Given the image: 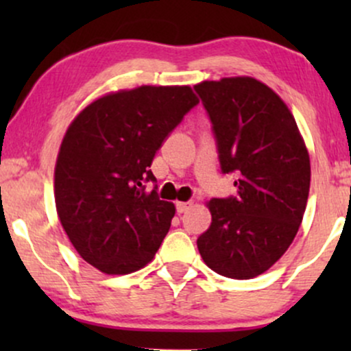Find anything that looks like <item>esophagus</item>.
Here are the masks:
<instances>
[{"mask_svg": "<svg viewBox=\"0 0 351 351\" xmlns=\"http://www.w3.org/2000/svg\"><path fill=\"white\" fill-rule=\"evenodd\" d=\"M191 208V203H189V201H186V203H184V201H178V203H176V211L180 213H186L188 209Z\"/></svg>", "mask_w": 351, "mask_h": 351, "instance_id": "1", "label": "esophagus"}]
</instances>
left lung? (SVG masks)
Wrapping results in <instances>:
<instances>
[{
	"label": "left lung",
	"mask_w": 351,
	"mask_h": 351,
	"mask_svg": "<svg viewBox=\"0 0 351 351\" xmlns=\"http://www.w3.org/2000/svg\"><path fill=\"white\" fill-rule=\"evenodd\" d=\"M236 196L213 198V221L196 241L203 261L231 279H252L280 259L307 206L310 160L295 119L272 88L252 77L195 86Z\"/></svg>",
	"instance_id": "1"
}]
</instances>
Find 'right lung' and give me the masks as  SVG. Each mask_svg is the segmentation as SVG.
I'll use <instances>...</instances> for the list:
<instances>
[{
    "mask_svg": "<svg viewBox=\"0 0 351 351\" xmlns=\"http://www.w3.org/2000/svg\"><path fill=\"white\" fill-rule=\"evenodd\" d=\"M195 106L188 86H142L97 99L71 123L56 163V208L86 263L130 274L153 259L175 206L145 183L156 181V150Z\"/></svg>",
    "mask_w": 351,
    "mask_h": 351,
    "instance_id": "obj_1",
    "label": "right lung"
}]
</instances>
